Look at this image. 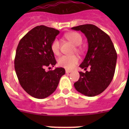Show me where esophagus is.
Here are the masks:
<instances>
[{"mask_svg": "<svg viewBox=\"0 0 129 129\" xmlns=\"http://www.w3.org/2000/svg\"><path fill=\"white\" fill-rule=\"evenodd\" d=\"M72 72V71H70V70H68V69H66V72L67 73H67H70V72Z\"/></svg>", "mask_w": 129, "mask_h": 129, "instance_id": "34e87169", "label": "esophagus"}]
</instances>
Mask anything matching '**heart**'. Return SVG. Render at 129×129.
Instances as JSON below:
<instances>
[{"mask_svg":"<svg viewBox=\"0 0 129 129\" xmlns=\"http://www.w3.org/2000/svg\"><path fill=\"white\" fill-rule=\"evenodd\" d=\"M66 39L72 42L74 45L77 46L76 50L77 52L81 51V49L78 45H80L82 42V37L80 34L75 32H71L65 34ZM60 44L59 40L57 39H54L51 44V50L55 55H58L60 54ZM79 59L76 55L67 56L63 55L58 58V64L61 67H64L67 69H72L79 62Z\"/></svg>","mask_w":129,"mask_h":129,"instance_id":"obj_1","label":"heart"}]
</instances>
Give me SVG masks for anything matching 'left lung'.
I'll use <instances>...</instances> for the list:
<instances>
[{
  "mask_svg": "<svg viewBox=\"0 0 129 129\" xmlns=\"http://www.w3.org/2000/svg\"><path fill=\"white\" fill-rule=\"evenodd\" d=\"M85 34L88 51L80 67L86 71L79 72V80L74 83L75 89L82 94L93 97L103 92L114 77L117 55L110 37L97 26L85 24L72 27Z\"/></svg>",
  "mask_w": 129,
  "mask_h": 129,
  "instance_id": "1",
  "label": "left lung"
}]
</instances>
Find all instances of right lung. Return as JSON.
<instances>
[{
  "label": "right lung",
  "mask_w": 129,
  "mask_h": 129,
  "mask_svg": "<svg viewBox=\"0 0 129 129\" xmlns=\"http://www.w3.org/2000/svg\"><path fill=\"white\" fill-rule=\"evenodd\" d=\"M59 32L51 27L37 26L18 44L14 60L15 72L22 87L35 98H46L54 93L66 73L62 67L45 71V67H54L57 63L51 44Z\"/></svg>",
  "instance_id": "1"
}]
</instances>
